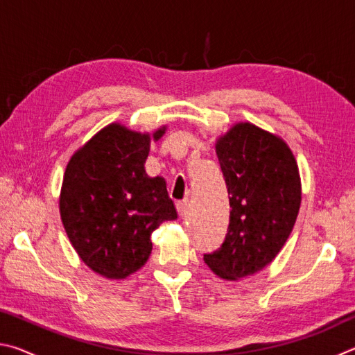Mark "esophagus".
I'll use <instances>...</instances> for the list:
<instances>
[{
  "instance_id": "esophagus-1",
  "label": "esophagus",
  "mask_w": 355,
  "mask_h": 355,
  "mask_svg": "<svg viewBox=\"0 0 355 355\" xmlns=\"http://www.w3.org/2000/svg\"><path fill=\"white\" fill-rule=\"evenodd\" d=\"M186 205H188V202H186V200H178V202L175 203V207H177V211H178V214H180V216H182V214L184 213Z\"/></svg>"
}]
</instances>
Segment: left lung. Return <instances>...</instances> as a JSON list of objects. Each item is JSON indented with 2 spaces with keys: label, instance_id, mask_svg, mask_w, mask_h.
Masks as SVG:
<instances>
[{
  "label": "left lung",
  "instance_id": "left-lung-1",
  "mask_svg": "<svg viewBox=\"0 0 355 355\" xmlns=\"http://www.w3.org/2000/svg\"><path fill=\"white\" fill-rule=\"evenodd\" d=\"M230 200L224 243L203 255L220 279L261 271L284 248L300 207V178L290 147L249 122L236 123L216 144Z\"/></svg>",
  "mask_w": 355,
  "mask_h": 355
}]
</instances>
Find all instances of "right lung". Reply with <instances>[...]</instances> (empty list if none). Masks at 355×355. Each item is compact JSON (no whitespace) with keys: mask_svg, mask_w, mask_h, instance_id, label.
<instances>
[{"mask_svg":"<svg viewBox=\"0 0 355 355\" xmlns=\"http://www.w3.org/2000/svg\"><path fill=\"white\" fill-rule=\"evenodd\" d=\"M166 127L153 133V141ZM148 133L111 123L71 156L59 211L76 254L106 279H125L152 254L153 230L177 219L163 177L150 178Z\"/></svg>","mask_w":355,"mask_h":355,"instance_id":"right-lung-1","label":"right lung"}]
</instances>
